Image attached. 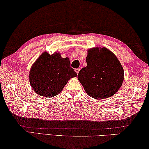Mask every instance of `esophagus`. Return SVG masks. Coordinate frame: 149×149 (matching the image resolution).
Returning <instances> with one entry per match:
<instances>
[{"label": "esophagus", "instance_id": "34e87169", "mask_svg": "<svg viewBox=\"0 0 149 149\" xmlns=\"http://www.w3.org/2000/svg\"><path fill=\"white\" fill-rule=\"evenodd\" d=\"M75 72H76L77 74H78V73L79 72V70H80V68H78V69H75Z\"/></svg>", "mask_w": 149, "mask_h": 149}]
</instances>
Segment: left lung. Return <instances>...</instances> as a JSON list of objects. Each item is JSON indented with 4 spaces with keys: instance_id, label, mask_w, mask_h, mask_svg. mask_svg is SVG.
<instances>
[{
    "instance_id": "left-lung-1",
    "label": "left lung",
    "mask_w": 149,
    "mask_h": 149,
    "mask_svg": "<svg viewBox=\"0 0 149 149\" xmlns=\"http://www.w3.org/2000/svg\"><path fill=\"white\" fill-rule=\"evenodd\" d=\"M87 66L77 75V79L88 95L97 100L114 95L124 79L121 63L113 53L105 47L88 50Z\"/></svg>"
}]
</instances>
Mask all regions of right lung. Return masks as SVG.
I'll list each match as a JSON object with an SVG mask.
<instances>
[{
    "label": "right lung",
    "mask_w": 149,
    "mask_h": 149,
    "mask_svg": "<svg viewBox=\"0 0 149 149\" xmlns=\"http://www.w3.org/2000/svg\"><path fill=\"white\" fill-rule=\"evenodd\" d=\"M77 75L70 58H62L58 52L52 54L44 52L31 67L29 81L36 94L51 98L61 93L69 79Z\"/></svg>",
    "instance_id": "add662e5"
}]
</instances>
